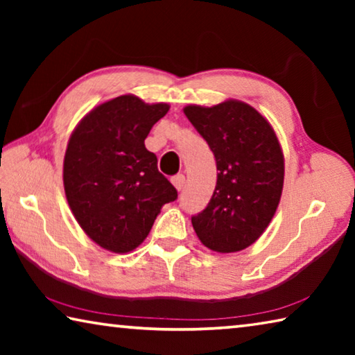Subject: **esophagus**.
<instances>
[{"mask_svg":"<svg viewBox=\"0 0 355 355\" xmlns=\"http://www.w3.org/2000/svg\"><path fill=\"white\" fill-rule=\"evenodd\" d=\"M184 182H186V178H184L183 173H178V175H173V177H172V184L175 186V188H177L178 191L183 189Z\"/></svg>","mask_w":355,"mask_h":355,"instance_id":"1","label":"esophagus"}]
</instances>
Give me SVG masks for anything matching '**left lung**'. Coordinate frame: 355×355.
Returning <instances> with one entry per match:
<instances>
[{
    "label": "left lung",
    "instance_id": "8db88e82",
    "mask_svg": "<svg viewBox=\"0 0 355 355\" xmlns=\"http://www.w3.org/2000/svg\"><path fill=\"white\" fill-rule=\"evenodd\" d=\"M186 117L207 141L218 182L192 227L208 249L228 254L249 248L271 222L284 188V153L268 120L243 101L186 106Z\"/></svg>",
    "mask_w": 355,
    "mask_h": 355
}]
</instances>
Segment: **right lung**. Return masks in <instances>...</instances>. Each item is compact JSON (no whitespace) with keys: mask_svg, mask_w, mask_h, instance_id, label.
Returning a JSON list of instances; mask_svg holds the SVG:
<instances>
[{"mask_svg":"<svg viewBox=\"0 0 355 355\" xmlns=\"http://www.w3.org/2000/svg\"><path fill=\"white\" fill-rule=\"evenodd\" d=\"M169 105L120 95L95 107L71 135L64 188L78 224L107 250L125 254L147 238L164 203L178 192L158 171L146 137Z\"/></svg>","mask_w":355,"mask_h":355,"instance_id":"obj_1","label":"right lung"}]
</instances>
